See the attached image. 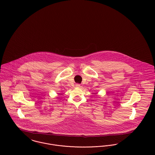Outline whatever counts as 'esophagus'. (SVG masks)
I'll list each match as a JSON object with an SVG mask.
<instances>
[{"instance_id": "esophagus-1", "label": "esophagus", "mask_w": 155, "mask_h": 155, "mask_svg": "<svg viewBox=\"0 0 155 155\" xmlns=\"http://www.w3.org/2000/svg\"><path fill=\"white\" fill-rule=\"evenodd\" d=\"M76 87H78V88H79V87H81V85L79 84H76Z\"/></svg>"}]
</instances>
